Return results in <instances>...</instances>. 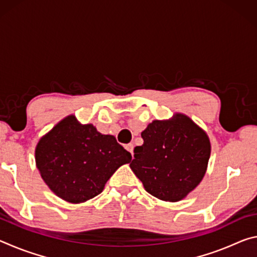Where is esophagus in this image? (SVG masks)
<instances>
[{
  "instance_id": "obj_1",
  "label": "esophagus",
  "mask_w": 257,
  "mask_h": 257,
  "mask_svg": "<svg viewBox=\"0 0 257 257\" xmlns=\"http://www.w3.org/2000/svg\"><path fill=\"white\" fill-rule=\"evenodd\" d=\"M124 147H125V150L132 153V155H134V145L132 144V143H130V144H127Z\"/></svg>"
}]
</instances>
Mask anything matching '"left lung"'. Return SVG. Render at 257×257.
Returning a JSON list of instances; mask_svg holds the SVG:
<instances>
[{
    "mask_svg": "<svg viewBox=\"0 0 257 257\" xmlns=\"http://www.w3.org/2000/svg\"><path fill=\"white\" fill-rule=\"evenodd\" d=\"M144 144L134 150L130 168L144 188L165 202L185 198L202 181L211 154L210 139L182 113L154 120L142 133Z\"/></svg>",
    "mask_w": 257,
    "mask_h": 257,
    "instance_id": "8db88e82",
    "label": "left lung"
}]
</instances>
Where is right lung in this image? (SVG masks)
I'll return each mask as SVG.
<instances>
[{
  "label": "right lung",
  "instance_id": "add662e5",
  "mask_svg": "<svg viewBox=\"0 0 257 257\" xmlns=\"http://www.w3.org/2000/svg\"><path fill=\"white\" fill-rule=\"evenodd\" d=\"M43 180L60 198L78 204L101 194L132 154L114 136L102 135L93 124H81L69 115L43 136L35 150Z\"/></svg>",
  "mask_w": 257,
  "mask_h": 257
}]
</instances>
